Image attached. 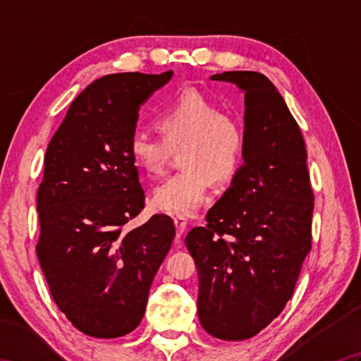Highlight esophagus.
Wrapping results in <instances>:
<instances>
[{"instance_id":"34e87169","label":"esophagus","mask_w":361,"mask_h":361,"mask_svg":"<svg viewBox=\"0 0 361 361\" xmlns=\"http://www.w3.org/2000/svg\"><path fill=\"white\" fill-rule=\"evenodd\" d=\"M173 224H175V228H176V237H181L183 233H185L186 226H188L186 219L176 216V217H173Z\"/></svg>"}]
</instances>
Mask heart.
<instances>
[{
	"instance_id": "b5f03b06",
	"label": "heart",
	"mask_w": 361,
	"mask_h": 361,
	"mask_svg": "<svg viewBox=\"0 0 361 361\" xmlns=\"http://www.w3.org/2000/svg\"><path fill=\"white\" fill-rule=\"evenodd\" d=\"M155 124L161 137L135 133L128 155L141 173L155 178L164 172L169 149L180 152L181 172L172 175L153 194V206L172 216H194L211 194V178L231 180L240 166L245 132L233 114L197 91H185L161 111Z\"/></svg>"
}]
</instances>
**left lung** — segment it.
Segmentation results:
<instances>
[{"mask_svg": "<svg viewBox=\"0 0 361 361\" xmlns=\"http://www.w3.org/2000/svg\"><path fill=\"white\" fill-rule=\"evenodd\" d=\"M209 79L245 93L243 164L186 247L200 281L203 329L240 341L270 324L293 295L312 248L313 190L301 130L273 83L256 71Z\"/></svg>", "mask_w": 361, "mask_h": 361, "instance_id": "8db88e82", "label": "left lung"}]
</instances>
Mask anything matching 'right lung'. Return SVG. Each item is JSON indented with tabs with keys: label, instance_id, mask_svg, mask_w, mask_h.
Listing matches in <instances>:
<instances>
[{
	"label": "right lung",
	"instance_id": "obj_1",
	"mask_svg": "<svg viewBox=\"0 0 361 361\" xmlns=\"http://www.w3.org/2000/svg\"><path fill=\"white\" fill-rule=\"evenodd\" d=\"M104 75L74 99L46 149L37 192V256L57 307L94 338L140 326L153 278L175 237L171 217L130 229L145 194L128 155L140 106L172 79Z\"/></svg>",
	"mask_w": 361,
	"mask_h": 361
}]
</instances>
